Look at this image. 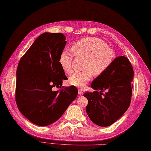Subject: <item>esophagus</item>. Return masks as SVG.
<instances>
[{"instance_id":"esophagus-1","label":"esophagus","mask_w":151,"mask_h":151,"mask_svg":"<svg viewBox=\"0 0 151 151\" xmlns=\"http://www.w3.org/2000/svg\"><path fill=\"white\" fill-rule=\"evenodd\" d=\"M84 91L83 89H79L78 90V95L79 96H81L83 94Z\"/></svg>"}]
</instances>
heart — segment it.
<instances>
[{
	"mask_svg": "<svg viewBox=\"0 0 151 151\" xmlns=\"http://www.w3.org/2000/svg\"><path fill=\"white\" fill-rule=\"evenodd\" d=\"M72 50L77 56L85 58L83 70L72 73L68 83L76 87H83L93 75L99 76L109 70L115 58V52L106 42L96 37H88L79 39L72 45ZM73 56L67 51H62L58 62L65 73L72 72Z\"/></svg>",
	"mask_w": 151,
	"mask_h": 151,
	"instance_id": "heart-1",
	"label": "heart"
}]
</instances>
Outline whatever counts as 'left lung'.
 I'll list each match as a JSON object with an SVG mask.
<instances>
[{"mask_svg": "<svg viewBox=\"0 0 151 151\" xmlns=\"http://www.w3.org/2000/svg\"><path fill=\"white\" fill-rule=\"evenodd\" d=\"M133 74L129 59L121 56L114 60L106 72L94 79L91 87L95 91L83 95L88 100L86 112L94 124L109 126L128 109L133 88Z\"/></svg>", "mask_w": 151, "mask_h": 151, "instance_id": "left-lung-1", "label": "left lung"}]
</instances>
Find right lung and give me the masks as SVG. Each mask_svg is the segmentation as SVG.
<instances>
[{"label":"right lung","instance_id":"1","mask_svg":"<svg viewBox=\"0 0 151 151\" xmlns=\"http://www.w3.org/2000/svg\"><path fill=\"white\" fill-rule=\"evenodd\" d=\"M66 44L61 33L39 35L19 62L16 102L27 120L39 126L57 121L78 96L75 86L53 91L68 79L58 62Z\"/></svg>","mask_w":151,"mask_h":151}]
</instances>
